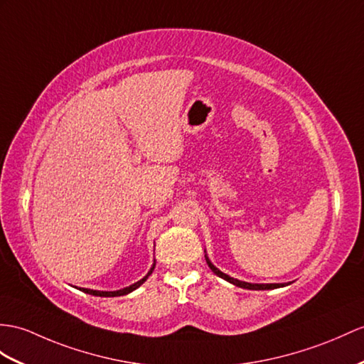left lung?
Returning <instances> with one entry per match:
<instances>
[{
  "instance_id": "1",
  "label": "left lung",
  "mask_w": 364,
  "mask_h": 364,
  "mask_svg": "<svg viewBox=\"0 0 364 364\" xmlns=\"http://www.w3.org/2000/svg\"><path fill=\"white\" fill-rule=\"evenodd\" d=\"M205 261L208 264V267L211 269V272L218 274L219 278H223L225 281H228L230 284H233L236 287H241V289H249V290H272V289H279V287H284V286H289V284H253V282H245V281H239L236 278H232L230 274L220 272L215 264H213L210 261V258L207 256V252H205Z\"/></svg>"
}]
</instances>
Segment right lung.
I'll return each mask as SVG.
<instances>
[{
  "instance_id": "obj_1",
  "label": "right lung",
  "mask_w": 364,
  "mask_h": 364,
  "mask_svg": "<svg viewBox=\"0 0 364 364\" xmlns=\"http://www.w3.org/2000/svg\"><path fill=\"white\" fill-rule=\"evenodd\" d=\"M154 267H156V261L153 262V267L149 269V272L145 274L144 278H141L140 281H137V282H134V284H131V286H128V287H123V289H120V290H112V291H106V290H92V289H85V287H80V290L82 291H85V294H90V295H94V296H123V295H128V294H131L132 290H136L137 287H140L141 284H144V282L148 279V277L149 274L153 273V270H154Z\"/></svg>"
}]
</instances>
